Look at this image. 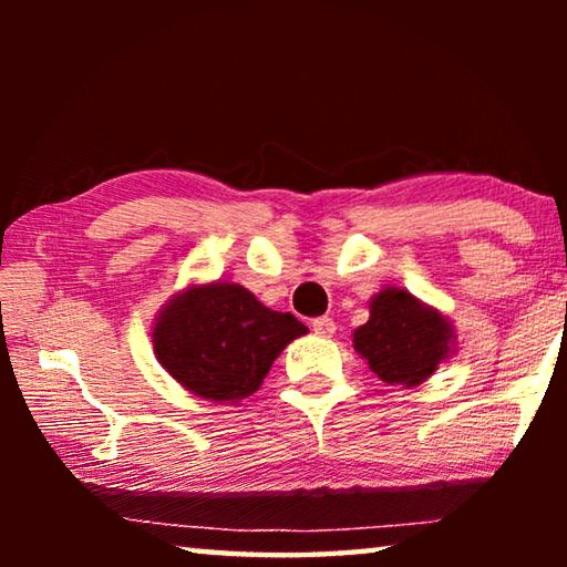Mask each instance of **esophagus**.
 <instances>
[{
    "label": "esophagus",
    "instance_id": "34e87169",
    "mask_svg": "<svg viewBox=\"0 0 567 567\" xmlns=\"http://www.w3.org/2000/svg\"><path fill=\"white\" fill-rule=\"evenodd\" d=\"M312 330H315V334H320V338H332L338 328H334L332 318H318L312 322Z\"/></svg>",
    "mask_w": 567,
    "mask_h": 567
}]
</instances>
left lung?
<instances>
[{"mask_svg":"<svg viewBox=\"0 0 567 567\" xmlns=\"http://www.w3.org/2000/svg\"><path fill=\"white\" fill-rule=\"evenodd\" d=\"M352 348L382 382L417 388L457 348L453 322L402 287L370 300V320L352 332Z\"/></svg>","mask_w":567,"mask_h":567,"instance_id":"obj_1","label":"left lung"}]
</instances>
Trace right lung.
Returning a JSON list of instances; mask_svg holds the SVG:
<instances>
[{"instance_id":"obj_1","label":"right lung","mask_w":567,"mask_h":567,"mask_svg":"<svg viewBox=\"0 0 567 567\" xmlns=\"http://www.w3.org/2000/svg\"><path fill=\"white\" fill-rule=\"evenodd\" d=\"M305 324L262 305L237 282L187 285L172 295L152 328L155 358L192 395L237 405L260 390Z\"/></svg>"}]
</instances>
